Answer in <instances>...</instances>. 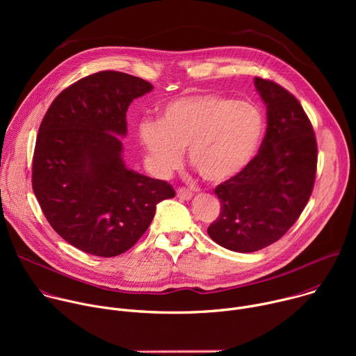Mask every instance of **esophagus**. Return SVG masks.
I'll use <instances>...</instances> for the list:
<instances>
[{"instance_id":"esophagus-1","label":"esophagus","mask_w":356,"mask_h":356,"mask_svg":"<svg viewBox=\"0 0 356 356\" xmlns=\"http://www.w3.org/2000/svg\"><path fill=\"white\" fill-rule=\"evenodd\" d=\"M176 193H177V197L180 200H190L193 197V193L188 188H186V187H179Z\"/></svg>"}]
</instances>
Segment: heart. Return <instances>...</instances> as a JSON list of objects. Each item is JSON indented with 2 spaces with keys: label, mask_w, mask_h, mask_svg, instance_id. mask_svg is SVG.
Wrapping results in <instances>:
<instances>
[{
  "label": "heart",
  "mask_w": 356,
  "mask_h": 356,
  "mask_svg": "<svg viewBox=\"0 0 356 356\" xmlns=\"http://www.w3.org/2000/svg\"><path fill=\"white\" fill-rule=\"evenodd\" d=\"M264 131V115L255 104L200 92L169 101L159 121L143 120L139 140L155 173L177 168L181 149L187 147L188 162L198 175L220 184L238 176L255 158Z\"/></svg>",
  "instance_id": "b5f03b06"
}]
</instances>
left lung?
<instances>
[{"label": "left lung", "mask_w": 356, "mask_h": 356, "mask_svg": "<svg viewBox=\"0 0 356 356\" xmlns=\"http://www.w3.org/2000/svg\"><path fill=\"white\" fill-rule=\"evenodd\" d=\"M268 110L258 155L214 190L221 213L207 232L234 252H255L279 241L312 195L317 170L313 125L298 99L272 80L255 77Z\"/></svg>", "instance_id": "left-lung-1"}]
</instances>
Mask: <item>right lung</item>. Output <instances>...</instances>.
Instances as JSON below:
<instances>
[{
  "label": "right lung",
  "instance_id": "1",
  "mask_svg": "<svg viewBox=\"0 0 356 356\" xmlns=\"http://www.w3.org/2000/svg\"><path fill=\"white\" fill-rule=\"evenodd\" d=\"M150 83L104 70L63 90L46 111L32 162V188L52 228L90 255L132 248L175 197L168 181L128 169L122 159L127 111Z\"/></svg>",
  "mask_w": 356,
  "mask_h": 356
}]
</instances>
